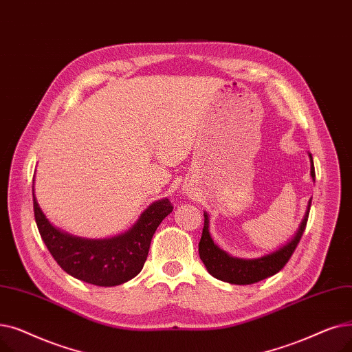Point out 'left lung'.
Returning a JSON list of instances; mask_svg holds the SVG:
<instances>
[{"label": "left lung", "instance_id": "left-lung-1", "mask_svg": "<svg viewBox=\"0 0 352 352\" xmlns=\"http://www.w3.org/2000/svg\"><path fill=\"white\" fill-rule=\"evenodd\" d=\"M308 156L311 162V177L312 180H315L312 155L308 153ZM311 200L312 199H309L304 219L300 222L294 238H291L289 242L282 245L279 249L274 250V252L263 255L261 258H254V259L235 258L217 246L213 242L209 232V214L208 212H204L205 226L202 232V238H200V242H199V256L202 259L204 265L206 266L208 272L213 278L233 283V285H250V283L259 282L265 278H270L278 274L282 267L287 265V262L294 254L295 248L298 246L300 238H302V233L308 222Z\"/></svg>", "mask_w": 352, "mask_h": 352}]
</instances>
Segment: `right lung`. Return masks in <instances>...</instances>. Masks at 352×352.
<instances>
[{
  "label": "right lung",
  "mask_w": 352,
  "mask_h": 352,
  "mask_svg": "<svg viewBox=\"0 0 352 352\" xmlns=\"http://www.w3.org/2000/svg\"><path fill=\"white\" fill-rule=\"evenodd\" d=\"M34 216L41 239L63 271L97 287H116L135 278L147 259L157 226L173 210L164 197L150 205L130 229L104 239L74 236L56 228L41 210L32 180Z\"/></svg>",
  "instance_id": "add662e5"
}]
</instances>
